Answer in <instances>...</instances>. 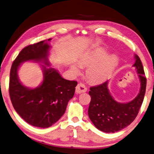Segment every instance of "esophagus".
<instances>
[{"mask_svg": "<svg viewBox=\"0 0 154 154\" xmlns=\"http://www.w3.org/2000/svg\"><path fill=\"white\" fill-rule=\"evenodd\" d=\"M87 91V88L82 83H79L76 86V89H75V92L77 94L82 93V92H86Z\"/></svg>", "mask_w": 154, "mask_h": 154, "instance_id": "1", "label": "esophagus"}]
</instances>
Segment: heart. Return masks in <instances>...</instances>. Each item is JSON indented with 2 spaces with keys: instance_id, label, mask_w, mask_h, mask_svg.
Masks as SVG:
<instances>
[{
  "instance_id": "b5f03b06",
  "label": "heart",
  "mask_w": 154,
  "mask_h": 154,
  "mask_svg": "<svg viewBox=\"0 0 154 154\" xmlns=\"http://www.w3.org/2000/svg\"><path fill=\"white\" fill-rule=\"evenodd\" d=\"M106 56V51L98 49L90 54L85 56L81 60V64L89 66L86 70V77L90 82L99 83L106 80L113 70L115 64V58L113 57L103 60ZM74 74L80 71L79 66L75 65L72 68Z\"/></svg>"
}]
</instances>
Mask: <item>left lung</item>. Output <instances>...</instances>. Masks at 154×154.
Returning a JSON list of instances; mask_svg holds the SVG:
<instances>
[{"mask_svg": "<svg viewBox=\"0 0 154 154\" xmlns=\"http://www.w3.org/2000/svg\"><path fill=\"white\" fill-rule=\"evenodd\" d=\"M133 66L140 81L139 94L131 101L125 103L116 102L111 96L108 88V81L90 88L91 97L88 108L89 118L94 126L102 131L114 133L128 126L137 116L145 97L147 79L142 62L138 55Z\"/></svg>", "mask_w": 154, "mask_h": 154, "instance_id": "1", "label": "left lung"}]
</instances>
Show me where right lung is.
I'll list each match as a JSON object with an SVG mask.
<instances>
[{
    "instance_id": "obj_1",
    "label": "right lung",
    "mask_w": 154,
    "mask_h": 154,
    "mask_svg": "<svg viewBox=\"0 0 154 154\" xmlns=\"http://www.w3.org/2000/svg\"><path fill=\"white\" fill-rule=\"evenodd\" d=\"M50 47L46 40L24 47L14 61L9 77V92L14 108L26 123L41 128L51 127L62 116L77 84L76 81L65 79L54 68L45 66H42L44 80L39 87L28 88L19 81L18 69L21 63L43 61L49 65L47 57Z\"/></svg>"
}]
</instances>
